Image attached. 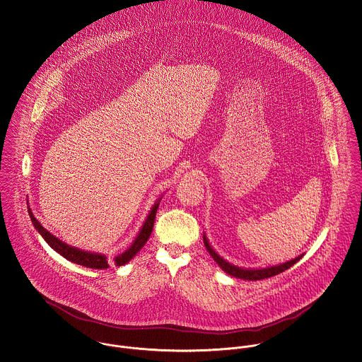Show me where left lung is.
Wrapping results in <instances>:
<instances>
[{
  "label": "left lung",
  "mask_w": 362,
  "mask_h": 362,
  "mask_svg": "<svg viewBox=\"0 0 362 362\" xmlns=\"http://www.w3.org/2000/svg\"><path fill=\"white\" fill-rule=\"evenodd\" d=\"M204 244L206 247V250L211 253V256L214 257V260L222 267L223 270L233 276V277H237V279H248V281H257V279H270L273 276H277L279 273L288 270L289 267H292L296 262H299L303 255H299L298 257H295L293 260H289L286 263H282L279 266H273V267H267V269H259V270H247V269H240V267H235L230 263H227L226 260H223L222 257L215 252V250L211 248V245L208 244L206 238L204 237Z\"/></svg>",
  "instance_id": "1"
}]
</instances>
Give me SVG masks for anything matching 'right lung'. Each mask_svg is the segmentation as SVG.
<instances>
[{
	"label": "right lung",
	"mask_w": 362,
	"mask_h": 362,
	"mask_svg": "<svg viewBox=\"0 0 362 362\" xmlns=\"http://www.w3.org/2000/svg\"><path fill=\"white\" fill-rule=\"evenodd\" d=\"M157 209H158V202L154 205V208L151 209L150 215L147 216L146 222H144L141 230H140L139 235L136 237V240L132 244V247L115 257V264L117 266H122V264L128 263L143 248V245L147 243V240H148V237H150V234L153 231V226H154V221H156ZM28 215H30V219H31V222L34 224V227L40 231V234L49 244V247H52L57 253H60L67 260H70L73 263H77V264H81V266H85V267H89V269H100L102 270V269H107L109 267L107 257L105 255L83 252V250L73 248V247L62 243L60 240L56 238L55 235H52L49 231H47L40 224V222L34 218V215H33V212L30 209H28Z\"/></svg>",
	"instance_id": "add662e5"
}]
</instances>
